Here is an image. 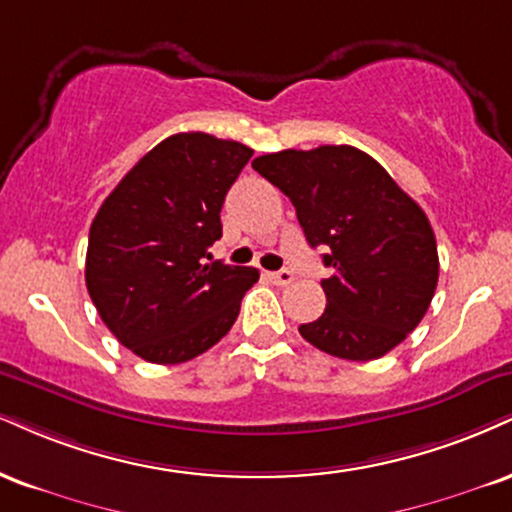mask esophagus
<instances>
[{
	"label": "esophagus",
	"instance_id": "1",
	"mask_svg": "<svg viewBox=\"0 0 512 512\" xmlns=\"http://www.w3.org/2000/svg\"><path fill=\"white\" fill-rule=\"evenodd\" d=\"M269 281L276 283V286H288L293 281V274L288 269H281V272H269Z\"/></svg>",
	"mask_w": 512,
	"mask_h": 512
}]
</instances>
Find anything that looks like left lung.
I'll use <instances>...</instances> for the list:
<instances>
[{"label":"left lung","instance_id":"1","mask_svg":"<svg viewBox=\"0 0 512 512\" xmlns=\"http://www.w3.org/2000/svg\"><path fill=\"white\" fill-rule=\"evenodd\" d=\"M252 169L293 202L307 243L326 245V310L300 324L324 353L367 362L405 338L432 303L439 252L427 214L389 171L350 145L262 155Z\"/></svg>","mask_w":512,"mask_h":512}]
</instances>
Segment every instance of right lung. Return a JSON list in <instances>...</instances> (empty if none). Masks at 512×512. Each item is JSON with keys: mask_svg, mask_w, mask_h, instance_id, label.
Instances as JSON below:
<instances>
[{"mask_svg": "<svg viewBox=\"0 0 512 512\" xmlns=\"http://www.w3.org/2000/svg\"><path fill=\"white\" fill-rule=\"evenodd\" d=\"M248 145L176 133L152 147L92 219L85 283L121 346L155 365L202 355L229 334L252 267L207 262Z\"/></svg>", "mask_w": 512, "mask_h": 512, "instance_id": "obj_1", "label": "right lung"}]
</instances>
